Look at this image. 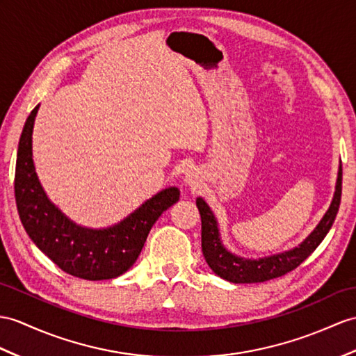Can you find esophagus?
Wrapping results in <instances>:
<instances>
[{
	"mask_svg": "<svg viewBox=\"0 0 356 356\" xmlns=\"http://www.w3.org/2000/svg\"><path fill=\"white\" fill-rule=\"evenodd\" d=\"M184 183L186 186L192 187V188H197L201 186V173H199L197 169H188L186 172V177H184Z\"/></svg>",
	"mask_w": 356,
	"mask_h": 356,
	"instance_id": "1",
	"label": "esophagus"
}]
</instances>
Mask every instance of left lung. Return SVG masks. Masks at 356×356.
Returning a JSON list of instances; mask_svg holds the SVG:
<instances>
[{
    "mask_svg": "<svg viewBox=\"0 0 356 356\" xmlns=\"http://www.w3.org/2000/svg\"><path fill=\"white\" fill-rule=\"evenodd\" d=\"M341 181L343 169L340 164L335 184V193L331 205H329L327 211L325 213L322 220L318 222L314 231L311 232L298 248H293L290 250H285V252L258 259L241 258L225 249L220 240L218 220H216L213 211L210 210V207L207 205L204 199L197 197L196 207L199 210V214H201L202 222L201 237L202 254L205 257V261L216 275L234 284L264 282L294 270L302 261H305V259L314 252L316 248L322 243V240L326 237L329 229H331L341 202Z\"/></svg>",
    "mask_w": 356,
    "mask_h": 356,
    "instance_id": "obj_1",
    "label": "left lung"
}]
</instances>
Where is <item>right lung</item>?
<instances>
[{
  "instance_id": "right-lung-1",
  "label": "right lung",
  "mask_w": 356,
  "mask_h": 356,
  "mask_svg": "<svg viewBox=\"0 0 356 356\" xmlns=\"http://www.w3.org/2000/svg\"><path fill=\"white\" fill-rule=\"evenodd\" d=\"M38 110L25 120L16 157L15 199L24 228L63 272L89 281L116 278L136 263L152 225L178 201L179 190H161L110 228L80 227L49 201L34 169L31 134Z\"/></svg>"
}]
</instances>
